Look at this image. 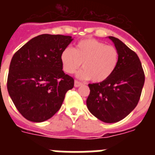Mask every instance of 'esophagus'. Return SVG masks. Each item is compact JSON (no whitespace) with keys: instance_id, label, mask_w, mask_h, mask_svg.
<instances>
[{"instance_id":"esophagus-1","label":"esophagus","mask_w":155,"mask_h":155,"mask_svg":"<svg viewBox=\"0 0 155 155\" xmlns=\"http://www.w3.org/2000/svg\"><path fill=\"white\" fill-rule=\"evenodd\" d=\"M81 84H82L81 82L78 81H74V86L76 87H79V86H81Z\"/></svg>"}]
</instances>
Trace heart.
<instances>
[{"label": "heart", "instance_id": "obj_1", "mask_svg": "<svg viewBox=\"0 0 155 155\" xmlns=\"http://www.w3.org/2000/svg\"><path fill=\"white\" fill-rule=\"evenodd\" d=\"M63 69L68 74L78 73L81 79L102 82L108 79L116 70L119 61V52L115 46L106 45L94 39H85L77 43L74 50L64 48L61 54Z\"/></svg>", "mask_w": 155, "mask_h": 155}]
</instances>
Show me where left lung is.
<instances>
[{"mask_svg": "<svg viewBox=\"0 0 155 155\" xmlns=\"http://www.w3.org/2000/svg\"><path fill=\"white\" fill-rule=\"evenodd\" d=\"M119 52V61L113 74L105 81L88 84L86 101L90 113L101 121L112 124L135 109L144 84V72L137 53L113 36H109Z\"/></svg>", "mask_w": 155, "mask_h": 155, "instance_id": "8db88e82", "label": "left lung"}]
</instances>
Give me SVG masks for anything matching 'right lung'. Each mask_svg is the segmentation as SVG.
Returning a JSON list of instances; mask_svg holds the SVG:
<instances>
[{"label": "right lung", "instance_id": "obj_1", "mask_svg": "<svg viewBox=\"0 0 155 155\" xmlns=\"http://www.w3.org/2000/svg\"><path fill=\"white\" fill-rule=\"evenodd\" d=\"M73 40L63 35L42 34L20 48L12 59L8 94L18 112L35 123L49 120L61 109L74 81L63 71L61 54Z\"/></svg>", "mask_w": 155, "mask_h": 155}]
</instances>
